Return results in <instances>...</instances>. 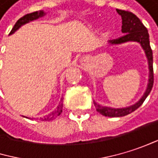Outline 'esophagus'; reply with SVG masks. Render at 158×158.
<instances>
[{"label":"esophagus","instance_id":"obj_1","mask_svg":"<svg viewBox=\"0 0 158 158\" xmlns=\"http://www.w3.org/2000/svg\"><path fill=\"white\" fill-rule=\"evenodd\" d=\"M85 60H86V59H85ZM85 60H84V61H85Z\"/></svg>","mask_w":158,"mask_h":158}]
</instances>
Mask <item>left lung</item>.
<instances>
[{"label": "left lung", "instance_id": "obj_1", "mask_svg": "<svg viewBox=\"0 0 158 158\" xmlns=\"http://www.w3.org/2000/svg\"><path fill=\"white\" fill-rule=\"evenodd\" d=\"M117 12L121 15L122 18V32L124 33V36L121 38H118L117 40H111V44H121L130 40H134L138 41L141 43L142 47L143 48L146 57L148 59V64H149V70H150V75H149V83L148 87L146 89L145 94L142 97V99L136 103L135 105L126 107V108H121V109H115V108H110V107H106V106H101L98 104L94 103L95 108L97 112H99L101 115L106 116V117H111V118H116V117H124L127 116L133 111H135L137 108H139L146 97L149 95L150 92L152 91L153 85H154V69H153V52L150 46V41H149V34L147 28L143 26V24L141 22V20L131 12L129 11H124V10H118L117 9Z\"/></svg>", "mask_w": 158, "mask_h": 158}]
</instances>
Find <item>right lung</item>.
Masks as SVG:
<instances>
[{
  "mask_svg": "<svg viewBox=\"0 0 158 158\" xmlns=\"http://www.w3.org/2000/svg\"><path fill=\"white\" fill-rule=\"evenodd\" d=\"M43 14H44V13H43L42 11H40V12H34V13H30V14L25 15L24 16H22L21 18H19V19L17 20V22L15 24L14 27L12 28L10 34H13V33H14L15 30H17L22 25H24V24H26V23H28L29 21L35 20V19L39 18L40 16H42ZM62 110H63V99H61V101H60V103H59L57 108H56L53 112H52L51 114H49L48 116H46L45 118H42L41 120L43 119V120H45V121H46V120L49 121V120L54 119L55 118H57V117L62 113Z\"/></svg>",
  "mask_w": 158,
  "mask_h": 158,
  "instance_id": "add662e5",
  "label": "right lung"
}]
</instances>
